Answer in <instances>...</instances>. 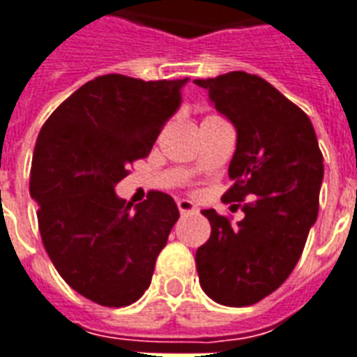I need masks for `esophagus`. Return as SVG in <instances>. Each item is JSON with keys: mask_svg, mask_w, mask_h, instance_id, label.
I'll return each mask as SVG.
<instances>
[{"mask_svg": "<svg viewBox=\"0 0 357 357\" xmlns=\"http://www.w3.org/2000/svg\"><path fill=\"white\" fill-rule=\"evenodd\" d=\"M178 210L181 215H189V213L199 212V208L195 206V202H191V200H185V199L178 200Z\"/></svg>", "mask_w": 357, "mask_h": 357, "instance_id": "1", "label": "esophagus"}]
</instances>
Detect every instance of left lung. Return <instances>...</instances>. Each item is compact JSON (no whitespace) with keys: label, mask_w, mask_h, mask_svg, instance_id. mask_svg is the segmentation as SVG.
<instances>
[{"label":"left lung","mask_w":357,"mask_h":357,"mask_svg":"<svg viewBox=\"0 0 357 357\" xmlns=\"http://www.w3.org/2000/svg\"><path fill=\"white\" fill-rule=\"evenodd\" d=\"M195 83L236 128L223 202H242L231 223L204 210L212 234L197 250L200 286L219 305L250 306L276 291L297 265L318 218L324 157L310 119L259 75L231 71Z\"/></svg>","instance_id":"1"}]
</instances>
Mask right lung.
<instances>
[{
    "label": "right lung",
    "mask_w": 357,
    "mask_h": 357,
    "mask_svg": "<svg viewBox=\"0 0 357 357\" xmlns=\"http://www.w3.org/2000/svg\"><path fill=\"white\" fill-rule=\"evenodd\" d=\"M187 81L102 75L58 105L39 132L30 195L41 240L66 284L92 303L128 306L151 284L178 206L151 191L132 208L115 185L149 155Z\"/></svg>",
    "instance_id": "1"
}]
</instances>
